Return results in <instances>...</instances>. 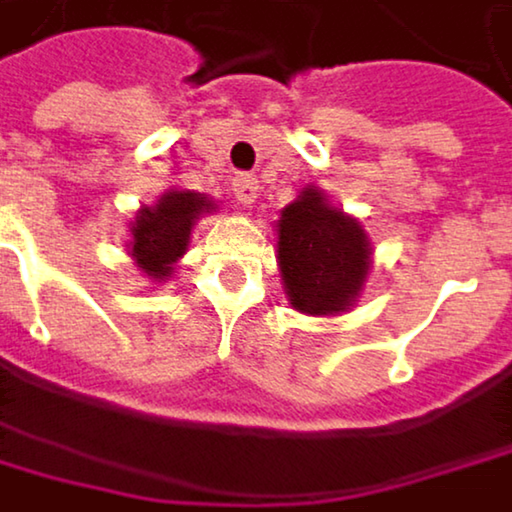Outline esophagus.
Here are the masks:
<instances>
[{"label": "esophagus", "instance_id": "34e87169", "mask_svg": "<svg viewBox=\"0 0 512 512\" xmlns=\"http://www.w3.org/2000/svg\"><path fill=\"white\" fill-rule=\"evenodd\" d=\"M232 193H235V202H238V205L250 208V205L256 202V196H259V180H256L253 174H238V177L232 180Z\"/></svg>", "mask_w": 512, "mask_h": 512}]
</instances>
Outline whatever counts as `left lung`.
<instances>
[{
	"label": "left lung",
	"instance_id": "obj_1",
	"mask_svg": "<svg viewBox=\"0 0 512 512\" xmlns=\"http://www.w3.org/2000/svg\"><path fill=\"white\" fill-rule=\"evenodd\" d=\"M277 262L286 298L310 316L344 313L371 271V241L356 217L335 208L323 189L304 186L280 211Z\"/></svg>",
	"mask_w": 512,
	"mask_h": 512
}]
</instances>
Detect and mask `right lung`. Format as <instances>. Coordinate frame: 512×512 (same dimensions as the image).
<instances>
[{"instance_id":"obj_1","label":"right lung","mask_w":512,"mask_h":512,"mask_svg":"<svg viewBox=\"0 0 512 512\" xmlns=\"http://www.w3.org/2000/svg\"><path fill=\"white\" fill-rule=\"evenodd\" d=\"M214 202L193 189H168L156 205H144L129 226V256L150 280H168L174 262L186 253L189 235Z\"/></svg>"}]
</instances>
